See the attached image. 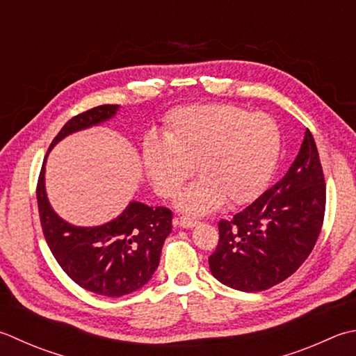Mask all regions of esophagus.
<instances>
[{
  "instance_id": "34e87169",
  "label": "esophagus",
  "mask_w": 356,
  "mask_h": 356,
  "mask_svg": "<svg viewBox=\"0 0 356 356\" xmlns=\"http://www.w3.org/2000/svg\"><path fill=\"white\" fill-rule=\"evenodd\" d=\"M199 224L197 219H191V218H186V216H182V218H179L176 222H174V225H179L180 228H193Z\"/></svg>"
}]
</instances>
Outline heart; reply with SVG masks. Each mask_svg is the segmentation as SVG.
<instances>
[{
    "instance_id": "heart-1",
    "label": "heart",
    "mask_w": 356,
    "mask_h": 356,
    "mask_svg": "<svg viewBox=\"0 0 356 356\" xmlns=\"http://www.w3.org/2000/svg\"><path fill=\"white\" fill-rule=\"evenodd\" d=\"M281 152V132L268 114L229 103L194 104L168 115L162 140L143 145V166L165 197L179 191L194 172L197 180L179 194L177 207L210 213L227 200L242 205L266 190Z\"/></svg>"
}]
</instances>
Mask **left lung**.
<instances>
[{"mask_svg":"<svg viewBox=\"0 0 356 356\" xmlns=\"http://www.w3.org/2000/svg\"><path fill=\"white\" fill-rule=\"evenodd\" d=\"M325 184L307 129L285 176L232 220L219 222V243L208 257L211 275L241 291H262L302 266L321 232Z\"/></svg>","mask_w":356,"mask_h":356,"instance_id":"left-lung-1","label":"left lung"}]
</instances>
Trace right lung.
<instances>
[{"instance_id": "add662e5", "label": "right lung", "mask_w": 356, "mask_h": 356, "mask_svg": "<svg viewBox=\"0 0 356 356\" xmlns=\"http://www.w3.org/2000/svg\"><path fill=\"white\" fill-rule=\"evenodd\" d=\"M120 106L103 104L71 118L54 138L41 166L37 202L49 248L65 273L95 295L118 298L148 284L159 267L165 239L172 229V213L132 200L103 225L79 227L61 219L47 199L44 174L51 149L63 138L114 118Z\"/></svg>"}]
</instances>
